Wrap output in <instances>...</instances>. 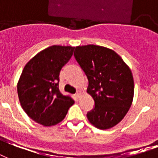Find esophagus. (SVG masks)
<instances>
[{"instance_id": "34e87169", "label": "esophagus", "mask_w": 158, "mask_h": 158, "mask_svg": "<svg viewBox=\"0 0 158 158\" xmlns=\"http://www.w3.org/2000/svg\"><path fill=\"white\" fill-rule=\"evenodd\" d=\"M81 91H77V92L76 93V97H81Z\"/></svg>"}]
</instances>
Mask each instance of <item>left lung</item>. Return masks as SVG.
<instances>
[{
  "instance_id": "obj_1",
  "label": "left lung",
  "mask_w": 158,
  "mask_h": 158,
  "mask_svg": "<svg viewBox=\"0 0 158 158\" xmlns=\"http://www.w3.org/2000/svg\"><path fill=\"white\" fill-rule=\"evenodd\" d=\"M74 56L87 77V93L95 102L87 119L101 130L113 127L124 118L133 101L130 67L117 52L102 46H78Z\"/></svg>"
}]
</instances>
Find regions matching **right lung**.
<instances>
[{
  "label": "right lung",
  "mask_w": 158,
  "mask_h": 158,
  "mask_svg": "<svg viewBox=\"0 0 158 158\" xmlns=\"http://www.w3.org/2000/svg\"><path fill=\"white\" fill-rule=\"evenodd\" d=\"M74 47L52 46L38 52L25 66L17 82L21 107L36 123L51 127L60 123L75 103L59 91L61 69L72 57Z\"/></svg>",
  "instance_id": "right-lung-1"
}]
</instances>
